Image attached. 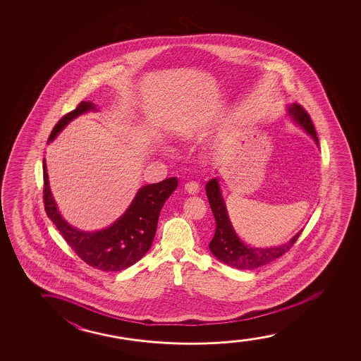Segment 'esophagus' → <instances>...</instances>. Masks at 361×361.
Masks as SVG:
<instances>
[{"instance_id":"34e87169","label":"esophagus","mask_w":361,"mask_h":361,"mask_svg":"<svg viewBox=\"0 0 361 361\" xmlns=\"http://www.w3.org/2000/svg\"><path fill=\"white\" fill-rule=\"evenodd\" d=\"M185 190H186V192L190 193V195H196L200 191V185L197 183H195V181H191V183H185Z\"/></svg>"}]
</instances>
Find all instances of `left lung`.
<instances>
[{"mask_svg": "<svg viewBox=\"0 0 361 361\" xmlns=\"http://www.w3.org/2000/svg\"><path fill=\"white\" fill-rule=\"evenodd\" d=\"M287 114L297 126H300L308 135H311L314 143L319 147L316 128L312 123L310 114H307L305 109L298 104H292L287 106ZM206 195L216 219V232L209 243V250L218 260L227 264L228 267L240 270H252L267 265L288 252L302 233L301 229L300 232L296 233L295 237H292L288 242L279 247H250L243 242L233 228L217 178H211L208 181L206 185Z\"/></svg>", "mask_w": 361, "mask_h": 361, "instance_id": "left-lung-1", "label": "left lung"}]
</instances>
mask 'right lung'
Segmentation results:
<instances>
[{
	"label": "right lung",
	"mask_w": 361,
	"mask_h": 361,
	"mask_svg": "<svg viewBox=\"0 0 361 361\" xmlns=\"http://www.w3.org/2000/svg\"><path fill=\"white\" fill-rule=\"evenodd\" d=\"M90 111L96 112L99 109L92 102L82 101L76 109L65 114L51 130L48 143L53 142L73 119ZM43 176L45 212L50 221L54 223L81 260L102 271H121L132 267L147 254L155 237L159 214L164 203L178 188V178L145 185L139 188L129 207L116 222L101 231L85 232L73 227L60 214L50 191L45 159L43 160Z\"/></svg>",
	"instance_id": "right-lung-1"
}]
</instances>
